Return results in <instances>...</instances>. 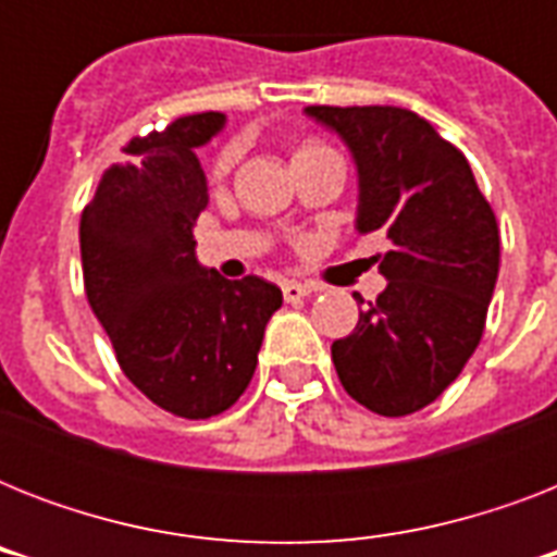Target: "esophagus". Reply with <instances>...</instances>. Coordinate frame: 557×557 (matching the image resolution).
<instances>
[{
    "mask_svg": "<svg viewBox=\"0 0 557 557\" xmlns=\"http://www.w3.org/2000/svg\"><path fill=\"white\" fill-rule=\"evenodd\" d=\"M309 295H312V286H306V283H283V297H286L288 304L304 300Z\"/></svg>",
    "mask_w": 557,
    "mask_h": 557,
    "instance_id": "1",
    "label": "esophagus"
}]
</instances>
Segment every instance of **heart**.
I'll return each mask as SVG.
<instances>
[{
  "label": "heart",
  "instance_id": "b5f03b06",
  "mask_svg": "<svg viewBox=\"0 0 557 557\" xmlns=\"http://www.w3.org/2000/svg\"><path fill=\"white\" fill-rule=\"evenodd\" d=\"M314 147H318V144H306V147H300V150H297V152H304V150H314ZM227 168H231V156H222V159L216 161V173H219V176H222V173H225Z\"/></svg>",
  "mask_w": 557,
  "mask_h": 557
}]
</instances>
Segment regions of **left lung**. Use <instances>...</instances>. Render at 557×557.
Listing matches in <instances>:
<instances>
[{"instance_id": "1", "label": "left lung", "mask_w": 557, "mask_h": 557, "mask_svg": "<svg viewBox=\"0 0 557 557\" xmlns=\"http://www.w3.org/2000/svg\"><path fill=\"white\" fill-rule=\"evenodd\" d=\"M304 112L356 161V231H381L389 243L379 265L387 288L332 344V361L367 410L416 413L442 396L483 338L500 271L497 219L466 156L410 109Z\"/></svg>"}]
</instances>
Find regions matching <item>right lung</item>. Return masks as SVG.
Masks as SVG:
<instances>
[{
  "instance_id": "add662e5",
  "label": "right lung",
  "mask_w": 557,
  "mask_h": 557,
  "mask_svg": "<svg viewBox=\"0 0 557 557\" xmlns=\"http://www.w3.org/2000/svg\"><path fill=\"white\" fill-rule=\"evenodd\" d=\"M225 121L201 112L133 138L129 161L103 173L81 216L86 297L117 364L152 405L185 419L243 396L283 306L269 280H225L196 257L193 225L208 208L199 147Z\"/></svg>"
}]
</instances>
